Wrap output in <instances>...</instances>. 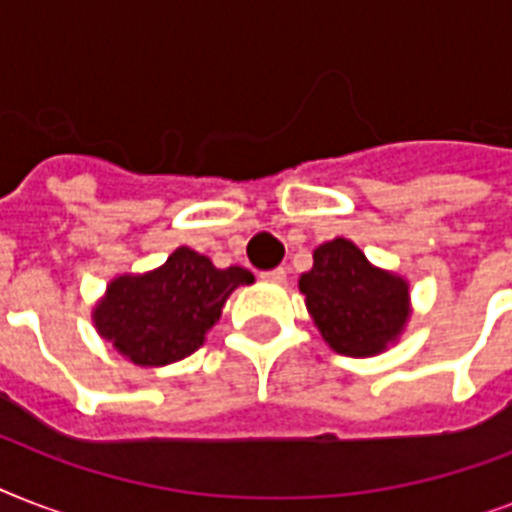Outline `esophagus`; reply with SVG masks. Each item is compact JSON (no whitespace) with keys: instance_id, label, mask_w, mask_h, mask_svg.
<instances>
[{"instance_id":"34e87169","label":"esophagus","mask_w":512,"mask_h":512,"mask_svg":"<svg viewBox=\"0 0 512 512\" xmlns=\"http://www.w3.org/2000/svg\"><path fill=\"white\" fill-rule=\"evenodd\" d=\"M260 279L268 281V284H284L287 281V271L284 268H273V271L260 273Z\"/></svg>"}]
</instances>
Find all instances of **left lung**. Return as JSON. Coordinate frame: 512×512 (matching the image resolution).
<instances>
[{
	"label": "left lung",
	"instance_id": "obj_1",
	"mask_svg": "<svg viewBox=\"0 0 512 512\" xmlns=\"http://www.w3.org/2000/svg\"><path fill=\"white\" fill-rule=\"evenodd\" d=\"M300 292L321 337L345 356L380 353L404 329L409 287L404 279L369 265L348 239L321 244Z\"/></svg>",
	"mask_w": 512,
	"mask_h": 512
}]
</instances>
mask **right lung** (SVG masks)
<instances>
[{
	"instance_id": "add662e5",
	"label": "right lung",
	"mask_w": 512,
	"mask_h": 512,
	"mask_svg": "<svg viewBox=\"0 0 512 512\" xmlns=\"http://www.w3.org/2000/svg\"><path fill=\"white\" fill-rule=\"evenodd\" d=\"M252 281L241 265L220 271L180 247L146 276H119L95 308V327L138 366L172 364L199 348L228 295Z\"/></svg>"
}]
</instances>
